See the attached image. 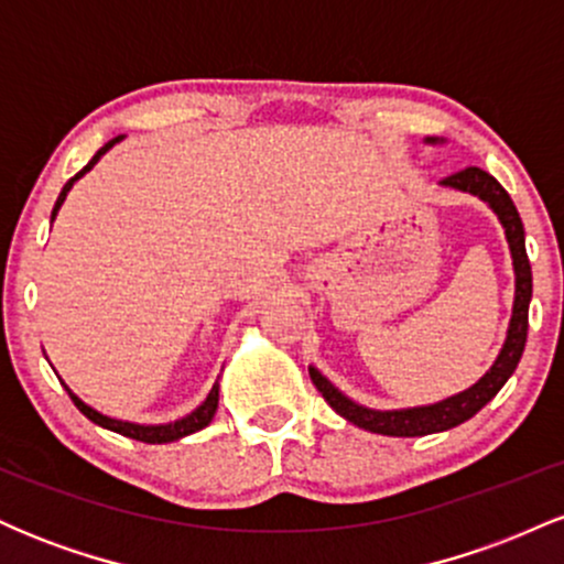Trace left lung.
Masks as SVG:
<instances>
[{
  "mask_svg": "<svg viewBox=\"0 0 564 564\" xmlns=\"http://www.w3.org/2000/svg\"><path fill=\"white\" fill-rule=\"evenodd\" d=\"M426 145H440L443 138H424ZM445 187L453 191L471 193L494 209V215L501 223L503 236H507L511 268H514V304H511V318L507 328V339H503L501 352L496 355L494 366L482 373L469 390L451 394V398L440 400L430 405H413V408H392V411H377V408H366L347 398L339 387H334L315 366H310V379L318 387V392L326 398V403L347 419L349 424L360 426V430L373 432V435H390V437H422L432 432H445L453 426L464 424L467 419L475 416L482 405H488L496 398L498 390L507 384V379L514 373L517 364L522 358L528 339V307L530 296H533V273H530L528 251H525V228H522L520 212H517L514 200L503 191L496 177L480 166H467V170L445 177Z\"/></svg>",
  "mask_w": 564,
  "mask_h": 564,
  "instance_id": "obj_1",
  "label": "left lung"
}]
</instances>
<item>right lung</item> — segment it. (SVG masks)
<instances>
[{"instance_id": "1", "label": "right lung", "mask_w": 564, "mask_h": 564, "mask_svg": "<svg viewBox=\"0 0 564 564\" xmlns=\"http://www.w3.org/2000/svg\"><path fill=\"white\" fill-rule=\"evenodd\" d=\"M121 140H124V134H119V138L108 140L106 145H102L100 151H97L95 156L89 159V164L84 166L82 172H76L74 177H70L66 185H63L61 196H57V200H55L53 217H50V219H53V223H55L57 212H61L63 200H66L68 191H70V187H74L76 180H82L84 174H87L89 170H93V166L97 164V161H100L102 156H106V153L111 151V148L116 145V142H121ZM61 384L66 387L68 398L74 400V405L79 408V411L84 413V416L89 419V422H95L97 426H102V430H111V432H116V435H124V437L140 440V443H151V445L174 443V440H183V437H187V435H193V432H198V430H204V426H209L212 419H215V413H217V403H219V381H215V387H212L209 394H206L204 403H200L198 408H193V411L187 413V416H183V419H174V422H166V424H138V422H124V419L106 416V413H102V411H97V408H93L89 403H84V400L79 398V394H76L74 390H70V387H68L66 381H63V379H61Z\"/></svg>"}]
</instances>
